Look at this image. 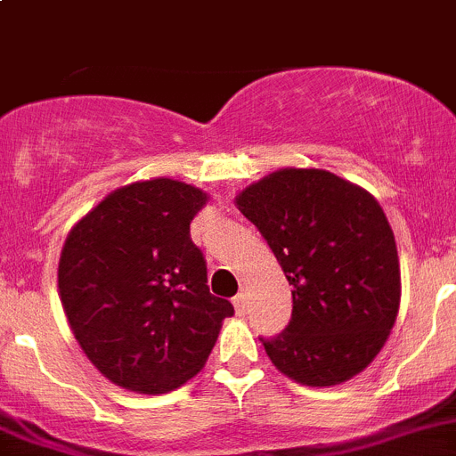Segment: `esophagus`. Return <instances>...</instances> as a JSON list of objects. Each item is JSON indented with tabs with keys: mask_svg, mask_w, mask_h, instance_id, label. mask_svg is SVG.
<instances>
[{
	"mask_svg": "<svg viewBox=\"0 0 456 456\" xmlns=\"http://www.w3.org/2000/svg\"><path fill=\"white\" fill-rule=\"evenodd\" d=\"M233 306H236V311H238V314H245V311H247V296H245V293H238V296H233Z\"/></svg>",
	"mask_w": 456,
	"mask_h": 456,
	"instance_id": "34e87169",
	"label": "esophagus"
}]
</instances>
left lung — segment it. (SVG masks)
Here are the masks:
<instances>
[{
    "instance_id": "left-lung-1",
    "label": "left lung",
    "mask_w": 456,
    "mask_h": 456,
    "mask_svg": "<svg viewBox=\"0 0 456 456\" xmlns=\"http://www.w3.org/2000/svg\"><path fill=\"white\" fill-rule=\"evenodd\" d=\"M293 287L287 329L260 338L291 379L335 386L375 360L399 311L393 229L369 191L326 169H280L236 199Z\"/></svg>"
}]
</instances>
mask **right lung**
Here are the masks:
<instances>
[{
	"label": "right lung",
	"instance_id": "obj_1",
	"mask_svg": "<svg viewBox=\"0 0 456 456\" xmlns=\"http://www.w3.org/2000/svg\"><path fill=\"white\" fill-rule=\"evenodd\" d=\"M207 196L172 178L112 191L63 245L59 293L87 360L139 393L178 388L202 369L229 300L207 287L190 224Z\"/></svg>",
	"mask_w": 456,
	"mask_h": 456
}]
</instances>
